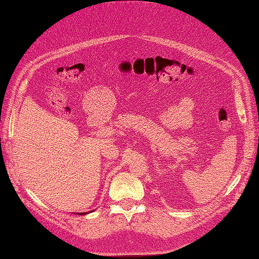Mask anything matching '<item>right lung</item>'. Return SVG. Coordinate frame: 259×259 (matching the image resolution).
I'll return each mask as SVG.
<instances>
[{"mask_svg":"<svg viewBox=\"0 0 259 259\" xmlns=\"http://www.w3.org/2000/svg\"><path fill=\"white\" fill-rule=\"evenodd\" d=\"M89 213H92V211H88V213H77L76 215H86V214H89ZM75 214V213H74Z\"/></svg>","mask_w":259,"mask_h":259,"instance_id":"obj_1","label":"right lung"}]
</instances>
